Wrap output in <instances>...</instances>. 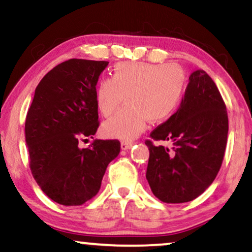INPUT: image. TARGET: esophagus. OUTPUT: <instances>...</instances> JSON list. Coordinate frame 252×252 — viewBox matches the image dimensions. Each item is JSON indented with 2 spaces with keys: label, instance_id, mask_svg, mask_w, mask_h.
I'll return each mask as SVG.
<instances>
[{
  "label": "esophagus",
  "instance_id": "1",
  "mask_svg": "<svg viewBox=\"0 0 252 252\" xmlns=\"http://www.w3.org/2000/svg\"><path fill=\"white\" fill-rule=\"evenodd\" d=\"M133 145L132 142H122L121 143V149L122 150H128Z\"/></svg>",
  "mask_w": 252,
  "mask_h": 252
}]
</instances>
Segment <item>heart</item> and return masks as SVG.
<instances>
[{
	"label": "heart",
	"instance_id": "b5f03b06",
	"mask_svg": "<svg viewBox=\"0 0 252 252\" xmlns=\"http://www.w3.org/2000/svg\"><path fill=\"white\" fill-rule=\"evenodd\" d=\"M186 89V74L177 63H122L95 89L97 109L103 116L115 113L123 96L128 107L102 124L104 136L123 141L135 138L146 121L159 123L176 113Z\"/></svg>",
	"mask_w": 252,
	"mask_h": 252
}]
</instances>
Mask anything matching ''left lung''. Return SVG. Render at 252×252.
<instances>
[{
	"label": "left lung",
	"mask_w": 252,
	"mask_h": 252,
	"mask_svg": "<svg viewBox=\"0 0 252 252\" xmlns=\"http://www.w3.org/2000/svg\"><path fill=\"white\" fill-rule=\"evenodd\" d=\"M150 137L174 143L168 150L145 141L150 151L146 180L160 201H192L211 186L223 160L228 114L215 82L203 69L189 75L179 109Z\"/></svg>",
	"instance_id": "1"
}]
</instances>
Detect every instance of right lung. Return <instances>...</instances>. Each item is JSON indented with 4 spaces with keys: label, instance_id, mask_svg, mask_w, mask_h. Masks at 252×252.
<instances>
[{
    "label": "right lung",
    "instance_id": "obj_1",
    "mask_svg": "<svg viewBox=\"0 0 252 252\" xmlns=\"http://www.w3.org/2000/svg\"><path fill=\"white\" fill-rule=\"evenodd\" d=\"M108 62L69 59L38 84L25 120L30 168L39 187L63 206H80L95 196L108 164L120 154L117 139H95L98 128L95 89Z\"/></svg>",
    "mask_w": 252,
    "mask_h": 252
}]
</instances>
